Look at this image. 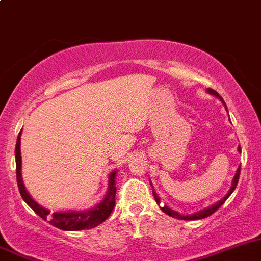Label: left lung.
<instances>
[{"label":"left lung","instance_id":"1","mask_svg":"<svg viewBox=\"0 0 261 261\" xmlns=\"http://www.w3.org/2000/svg\"><path fill=\"white\" fill-rule=\"evenodd\" d=\"M207 92H209L210 95H213V96H215V97H217V98H219V100L222 101V102H223V105L225 106V102H224V101H223V98L220 97V95H219V93H218V92H215L214 89H212V88H207ZM225 110H227V106H225ZM227 111H228V110H227ZM238 152H241V147H238ZM240 169H241V166H238L237 172H236L234 177H233L232 186H230V188H229V191H228V193H227V195L224 196V197L222 198V200H219V201H218V202L213 203L212 206L205 207V209L200 210V212H197V213H193V214L183 215V214H179V213H178V212H175V210L170 209V207H169V206H166V205H161L160 198H159L158 193H156L155 191H152L153 197H155L156 203H158V205H161L160 209L163 210V212L165 213V214L169 215V217L177 218V219H182V220H197V219H203V218H207V217H209V215L214 214V213L217 212V210L219 209L220 206H222L223 203L225 202V200H227V198L229 197L230 195H232V192H233V191L236 190V187H237L238 179H240ZM151 186H152V185H151Z\"/></svg>","mask_w":261,"mask_h":261}]
</instances>
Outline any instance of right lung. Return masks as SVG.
Instances as JSON below:
<instances>
[{"mask_svg": "<svg viewBox=\"0 0 261 261\" xmlns=\"http://www.w3.org/2000/svg\"><path fill=\"white\" fill-rule=\"evenodd\" d=\"M20 136L21 130L17 136L16 147H15V160H16V179L19 192H20L23 200L28 203L29 206L34 210L37 215L43 220H48L49 224L63 230H82L91 229V228L97 227L102 222H105L110 217L114 206H115V195H116V185L115 177L116 170L109 174V187L106 191V195L101 202L95 205V207L83 212H56L49 213L48 209L41 206L38 202L31 197L28 191L25 190V186L21 178V152H20Z\"/></svg>", "mask_w": 261, "mask_h": 261, "instance_id": "add662e5", "label": "right lung"}]
</instances>
